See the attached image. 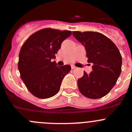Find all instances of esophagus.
<instances>
[{
  "label": "esophagus",
  "mask_w": 132,
  "mask_h": 132,
  "mask_svg": "<svg viewBox=\"0 0 132 132\" xmlns=\"http://www.w3.org/2000/svg\"><path fill=\"white\" fill-rule=\"evenodd\" d=\"M76 68H77V67H75L74 65H71V69H75Z\"/></svg>",
  "instance_id": "1"
}]
</instances>
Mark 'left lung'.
Masks as SVG:
<instances>
[{
    "label": "left lung",
    "mask_w": 132,
    "mask_h": 132,
    "mask_svg": "<svg viewBox=\"0 0 132 132\" xmlns=\"http://www.w3.org/2000/svg\"><path fill=\"white\" fill-rule=\"evenodd\" d=\"M76 39L84 46L88 62L92 63V71L78 80V90L90 99L107 95L116 84L122 70V56L117 46L108 37L98 32L72 31Z\"/></svg>",
    "instance_id": "1"
}]
</instances>
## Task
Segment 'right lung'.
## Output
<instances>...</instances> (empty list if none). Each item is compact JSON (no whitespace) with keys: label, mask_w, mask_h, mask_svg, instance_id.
Instances as JSON below:
<instances>
[{"label":"right lung","mask_w":132,"mask_h":132,"mask_svg":"<svg viewBox=\"0 0 132 132\" xmlns=\"http://www.w3.org/2000/svg\"><path fill=\"white\" fill-rule=\"evenodd\" d=\"M71 31L45 28L32 34L25 40L19 54L18 69L27 90L40 99L55 95L71 66H57L55 54Z\"/></svg>","instance_id":"right-lung-1"}]
</instances>
